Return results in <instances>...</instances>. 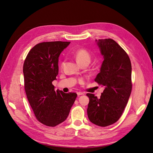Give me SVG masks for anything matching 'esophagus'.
Instances as JSON below:
<instances>
[{"label":"esophagus","instance_id":"esophagus-1","mask_svg":"<svg viewBox=\"0 0 153 153\" xmlns=\"http://www.w3.org/2000/svg\"><path fill=\"white\" fill-rule=\"evenodd\" d=\"M84 94V93H83L82 92H77V95L78 96H80V95H83Z\"/></svg>","mask_w":153,"mask_h":153}]
</instances>
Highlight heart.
Here are the masks:
<instances>
[{"instance_id":"heart-1","label":"heart","mask_w":153,"mask_h":153,"mask_svg":"<svg viewBox=\"0 0 153 153\" xmlns=\"http://www.w3.org/2000/svg\"><path fill=\"white\" fill-rule=\"evenodd\" d=\"M73 55L80 65L85 63L89 64L91 61V55L90 53L85 48H78L76 50L73 52ZM62 65L63 63L61 64V66Z\"/></svg>"}]
</instances>
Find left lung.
I'll return each instance as SVG.
<instances>
[{
    "mask_svg": "<svg viewBox=\"0 0 153 153\" xmlns=\"http://www.w3.org/2000/svg\"><path fill=\"white\" fill-rule=\"evenodd\" d=\"M98 45L104 61L94 81L105 88L100 98L87 94V111L91 123L105 127L116 123L126 106L132 89L131 64L127 53L114 40L99 39Z\"/></svg>",
    "mask_w": 153,
    "mask_h": 153,
    "instance_id": "left-lung-1",
    "label": "left lung"
}]
</instances>
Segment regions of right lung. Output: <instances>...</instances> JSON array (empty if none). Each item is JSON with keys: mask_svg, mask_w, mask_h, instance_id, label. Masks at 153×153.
Returning <instances> with one entry per match:
<instances>
[{"mask_svg": "<svg viewBox=\"0 0 153 153\" xmlns=\"http://www.w3.org/2000/svg\"><path fill=\"white\" fill-rule=\"evenodd\" d=\"M70 42L48 41L36 45L24 63V89L37 120L54 127L65 121L76 100L75 92L55 91L52 82L59 73V57Z\"/></svg>", "mask_w": 153, "mask_h": 153, "instance_id": "obj_1", "label": "right lung"}]
</instances>
